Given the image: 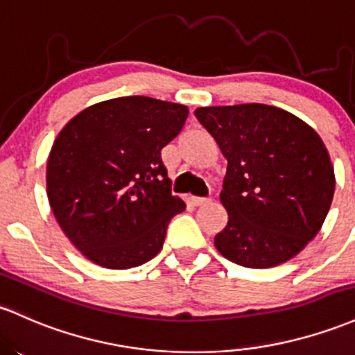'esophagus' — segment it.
Segmentation results:
<instances>
[{
	"mask_svg": "<svg viewBox=\"0 0 355 355\" xmlns=\"http://www.w3.org/2000/svg\"><path fill=\"white\" fill-rule=\"evenodd\" d=\"M210 200H212V198L210 197H193L192 198V202L196 205H205V204H210Z\"/></svg>",
	"mask_w": 355,
	"mask_h": 355,
	"instance_id": "esophagus-1",
	"label": "esophagus"
}]
</instances>
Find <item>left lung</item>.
<instances>
[{"label": "left lung", "instance_id": "obj_1", "mask_svg": "<svg viewBox=\"0 0 355 355\" xmlns=\"http://www.w3.org/2000/svg\"><path fill=\"white\" fill-rule=\"evenodd\" d=\"M227 158L220 202L229 222L217 251L246 268L297 256L320 231L336 175L320 136L291 112L266 104L196 109Z\"/></svg>", "mask_w": 355, "mask_h": 355}]
</instances>
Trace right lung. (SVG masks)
Instances as JSON below:
<instances>
[{"label":"right lung","instance_id":"1","mask_svg":"<svg viewBox=\"0 0 355 355\" xmlns=\"http://www.w3.org/2000/svg\"><path fill=\"white\" fill-rule=\"evenodd\" d=\"M187 116L182 104L116 97L84 109L58 133L46 196L62 231L92 263L128 270L163 248L171 217L185 204L171 196L162 150Z\"/></svg>","mask_w":355,"mask_h":355}]
</instances>
